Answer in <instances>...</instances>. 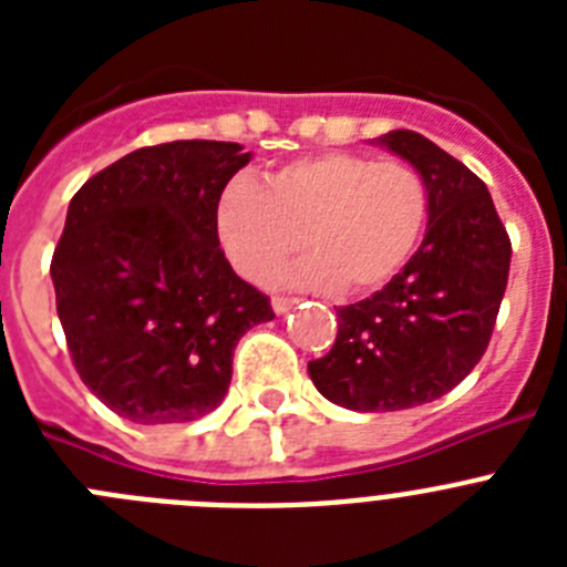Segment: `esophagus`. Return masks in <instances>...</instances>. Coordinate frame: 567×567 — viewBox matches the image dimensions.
<instances>
[{
    "instance_id": "1",
    "label": "esophagus",
    "mask_w": 567,
    "mask_h": 567,
    "mask_svg": "<svg viewBox=\"0 0 567 567\" xmlns=\"http://www.w3.org/2000/svg\"><path fill=\"white\" fill-rule=\"evenodd\" d=\"M292 307H298V298H272V309H275V315H287L289 309Z\"/></svg>"
}]
</instances>
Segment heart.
Returning <instances> with one entry per match:
<instances>
[{
  "instance_id": "b5f03b06",
  "label": "heart",
  "mask_w": 567,
  "mask_h": 567,
  "mask_svg": "<svg viewBox=\"0 0 567 567\" xmlns=\"http://www.w3.org/2000/svg\"><path fill=\"white\" fill-rule=\"evenodd\" d=\"M429 221V187L405 162L323 153L280 167L258 187L238 175L218 195L215 227L244 278L272 280L303 249L295 284L346 295L398 278Z\"/></svg>"
}]
</instances>
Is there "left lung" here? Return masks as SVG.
Here are the masks:
<instances>
[{
  "mask_svg": "<svg viewBox=\"0 0 567 567\" xmlns=\"http://www.w3.org/2000/svg\"><path fill=\"white\" fill-rule=\"evenodd\" d=\"M374 144L423 175L429 227L398 278L338 309V338L309 360V378L343 409L400 412L443 398L480 363L508 284L511 240L488 187L454 155L412 130Z\"/></svg>",
  "mask_w": 567,
  "mask_h": 567,
  "instance_id": "8db88e82",
  "label": "left lung"
}]
</instances>
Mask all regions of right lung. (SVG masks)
<instances>
[{
	"instance_id": "1",
	"label": "right lung",
	"mask_w": 567,
	"mask_h": 567,
	"mask_svg": "<svg viewBox=\"0 0 567 567\" xmlns=\"http://www.w3.org/2000/svg\"><path fill=\"white\" fill-rule=\"evenodd\" d=\"M249 158L233 142L142 147L73 195L50 264L56 312L79 378L118 417L215 412L238 340L275 318L215 227L218 195Z\"/></svg>"
}]
</instances>
